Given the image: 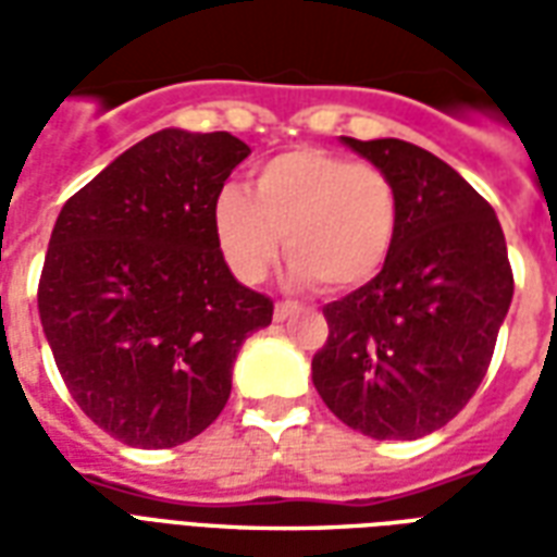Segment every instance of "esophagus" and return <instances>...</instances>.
<instances>
[{
    "label": "esophagus",
    "instance_id": "1",
    "mask_svg": "<svg viewBox=\"0 0 557 557\" xmlns=\"http://www.w3.org/2000/svg\"><path fill=\"white\" fill-rule=\"evenodd\" d=\"M292 313H295V304L292 301H277V307H274V319H277V322L289 319Z\"/></svg>",
    "mask_w": 557,
    "mask_h": 557
}]
</instances>
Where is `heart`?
Returning a JSON list of instances; mask_svg holds the SVG:
<instances>
[{"mask_svg": "<svg viewBox=\"0 0 557 557\" xmlns=\"http://www.w3.org/2000/svg\"><path fill=\"white\" fill-rule=\"evenodd\" d=\"M399 232V196L382 166L331 148H292L253 172V194L214 199L220 253L242 283H262L286 238L292 274L327 292L379 277Z\"/></svg>", "mask_w": 557, "mask_h": 557, "instance_id": "1", "label": "heart"}]
</instances>
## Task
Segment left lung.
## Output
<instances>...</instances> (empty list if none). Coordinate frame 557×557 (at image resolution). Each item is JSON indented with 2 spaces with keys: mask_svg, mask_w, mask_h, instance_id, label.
Here are the masks:
<instances>
[{
  "mask_svg": "<svg viewBox=\"0 0 557 557\" xmlns=\"http://www.w3.org/2000/svg\"><path fill=\"white\" fill-rule=\"evenodd\" d=\"M343 143L391 175L399 232L379 277L325 307L313 385L351 430L411 442L474 397L513 271L495 211L454 166L406 139Z\"/></svg>",
  "mask_w": 557,
  "mask_h": 557,
  "instance_id": "1",
  "label": "left lung"
}]
</instances>
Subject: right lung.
<instances>
[{
  "mask_svg": "<svg viewBox=\"0 0 557 557\" xmlns=\"http://www.w3.org/2000/svg\"><path fill=\"white\" fill-rule=\"evenodd\" d=\"M250 154L226 131H158L59 211L38 280L55 367L83 414L131 447L211 426L242 343L274 301L232 277L214 199Z\"/></svg>",
  "mask_w": 557,
  "mask_h": 557,
  "instance_id": "right-lung-1",
  "label": "right lung"
}]
</instances>
